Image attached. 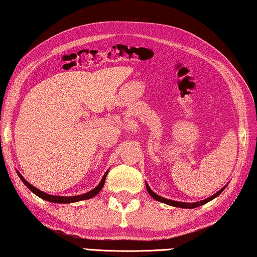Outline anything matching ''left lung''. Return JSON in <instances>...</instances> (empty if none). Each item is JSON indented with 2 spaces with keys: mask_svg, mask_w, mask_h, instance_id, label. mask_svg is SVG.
I'll return each mask as SVG.
<instances>
[{
  "mask_svg": "<svg viewBox=\"0 0 257 257\" xmlns=\"http://www.w3.org/2000/svg\"><path fill=\"white\" fill-rule=\"evenodd\" d=\"M226 186H227V185H225V186H224L223 188H220L219 191L217 192V193H215L214 195L209 196L208 199H204V200H202V201H197V202H179V201H173V200H170V199H165V197H163V196L157 195L155 192L152 191V188L149 187V185H148L147 183H146V188H147L148 193H149V194H151V196L154 197V199H155L156 201H159V202H163V203H165V204H168V206L177 207V208H184V209H194V208H197V207H200V206H203V204L208 203L209 201L214 200L215 197L218 196V195L220 194V193H222V192L224 191L225 187H226Z\"/></svg>",
  "mask_w": 257,
  "mask_h": 257,
  "instance_id": "1",
  "label": "left lung"
}]
</instances>
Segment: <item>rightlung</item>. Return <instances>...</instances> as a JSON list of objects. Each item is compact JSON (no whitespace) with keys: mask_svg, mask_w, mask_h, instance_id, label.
<instances>
[{"mask_svg":"<svg viewBox=\"0 0 257 257\" xmlns=\"http://www.w3.org/2000/svg\"><path fill=\"white\" fill-rule=\"evenodd\" d=\"M18 173L19 178L23 181L24 184H25V186L30 189V191H32L35 195L41 197V199L46 200V201H49V202H54V203H72V202H78V201H82V200H88V199H92L93 196H95L96 194L101 192L102 187L104 186V183H105V178H106V175H108V171L104 173V176L102 177V179L100 181V184L97 185L95 188H93L92 191H89L87 193H85V194H81V195H76V196H60V195H51V194H47V193L40 191V189H38L37 187H34L33 185H31L30 183H27V180L24 178V177L21 175V173Z\"/></svg>","mask_w":257,"mask_h":257,"instance_id":"obj_1","label":"right lung"}]
</instances>
